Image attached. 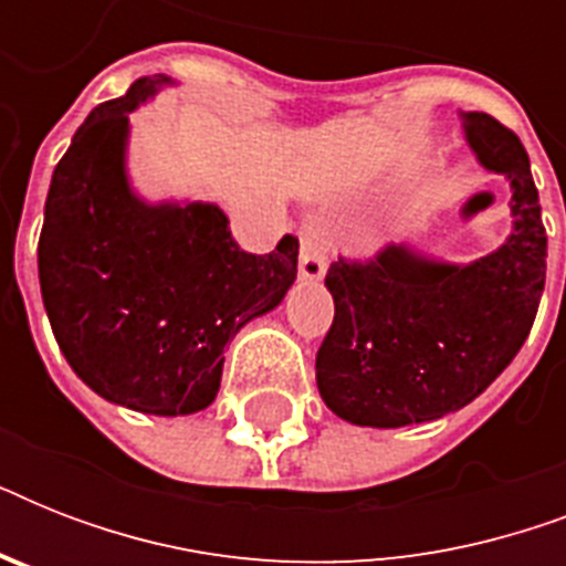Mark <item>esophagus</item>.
Instances as JSON below:
<instances>
[{
    "label": "esophagus",
    "instance_id": "esophagus-1",
    "mask_svg": "<svg viewBox=\"0 0 566 566\" xmlns=\"http://www.w3.org/2000/svg\"><path fill=\"white\" fill-rule=\"evenodd\" d=\"M328 231L319 220H305L300 226V275L305 282H319L326 273Z\"/></svg>",
    "mask_w": 566,
    "mask_h": 566
}]
</instances>
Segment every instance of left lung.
<instances>
[{
  "mask_svg": "<svg viewBox=\"0 0 566 566\" xmlns=\"http://www.w3.org/2000/svg\"><path fill=\"white\" fill-rule=\"evenodd\" d=\"M484 170L511 181L514 229L473 264L385 247L337 258L335 319L317 353L323 402L346 422L399 429L464 408L526 344L546 282V229L520 137L491 114H461Z\"/></svg>",
  "mask_w": 566,
  "mask_h": 566,
  "instance_id": "1",
  "label": "left lung"
}]
</instances>
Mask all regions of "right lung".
I'll use <instances>...</instances> for the list:
<instances>
[{
    "mask_svg": "<svg viewBox=\"0 0 566 566\" xmlns=\"http://www.w3.org/2000/svg\"><path fill=\"white\" fill-rule=\"evenodd\" d=\"M164 84L137 78L75 132L49 185L38 273L75 376L108 402L179 417L213 402L226 344L291 291L300 240L252 255L217 205H149L132 190L128 114Z\"/></svg>",
    "mask_w": 566,
    "mask_h": 566,
    "instance_id": "right-lung-1",
    "label": "right lung"
}]
</instances>
